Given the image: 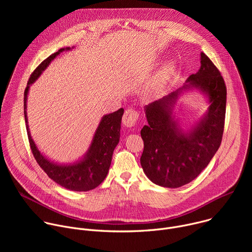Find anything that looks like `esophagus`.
Returning a JSON list of instances; mask_svg holds the SVG:
<instances>
[{
	"instance_id": "34e87169",
	"label": "esophagus",
	"mask_w": 252,
	"mask_h": 252,
	"mask_svg": "<svg viewBox=\"0 0 252 252\" xmlns=\"http://www.w3.org/2000/svg\"><path fill=\"white\" fill-rule=\"evenodd\" d=\"M138 117H139V114L136 110L132 109V107H128V109H126L124 114L123 124L127 127H131L136 124Z\"/></svg>"
}]
</instances>
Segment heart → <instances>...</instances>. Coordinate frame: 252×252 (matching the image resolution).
<instances>
[{"mask_svg":"<svg viewBox=\"0 0 252 252\" xmlns=\"http://www.w3.org/2000/svg\"><path fill=\"white\" fill-rule=\"evenodd\" d=\"M171 69H172V65H170V64H168L165 68H164V71H163V74L158 78V80L157 81V85H160L161 83H163V81H164V79L166 78V76L170 73L171 71Z\"/></svg>","mask_w":252,"mask_h":252,"instance_id":"1","label":"heart"}]
</instances>
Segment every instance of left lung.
<instances>
[{
	"label": "left lung",
	"instance_id": "8db88e82",
	"mask_svg": "<svg viewBox=\"0 0 252 252\" xmlns=\"http://www.w3.org/2000/svg\"><path fill=\"white\" fill-rule=\"evenodd\" d=\"M200 67L186 85L146 106L149 125L140 130L143 152L140 164L151 181L176 189L190 182L207 166L220 147L226 107V87L219 68L204 54ZM195 87L208 97L211 105L201 122L184 131L172 117V107L183 90Z\"/></svg>",
	"mask_w": 252,
	"mask_h": 252
}]
</instances>
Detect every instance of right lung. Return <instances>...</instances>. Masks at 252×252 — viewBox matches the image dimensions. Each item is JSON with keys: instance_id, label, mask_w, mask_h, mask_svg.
Listing matches in <instances>:
<instances>
[{"instance_id": "1", "label": "right lung", "mask_w": 252, "mask_h": 252, "mask_svg": "<svg viewBox=\"0 0 252 252\" xmlns=\"http://www.w3.org/2000/svg\"><path fill=\"white\" fill-rule=\"evenodd\" d=\"M69 48L60 49L48 57L32 71L24 93V114L30 147L33 158L43 170L61 187L74 191H88L98 187L109 172L114 151L120 141V131L124 109L102 117L92 140L91 147L83 159L73 164H58L46 158L32 139L27 118V96L30 85L37 81L50 63L62 52Z\"/></svg>"}]
</instances>
